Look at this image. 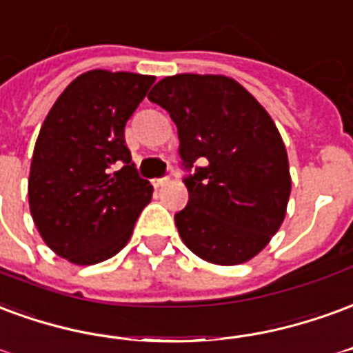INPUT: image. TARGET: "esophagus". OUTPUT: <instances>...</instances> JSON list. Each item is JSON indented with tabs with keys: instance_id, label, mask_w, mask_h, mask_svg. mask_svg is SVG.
I'll use <instances>...</instances> for the list:
<instances>
[{
	"instance_id": "1",
	"label": "esophagus",
	"mask_w": 353,
	"mask_h": 353,
	"mask_svg": "<svg viewBox=\"0 0 353 353\" xmlns=\"http://www.w3.org/2000/svg\"><path fill=\"white\" fill-rule=\"evenodd\" d=\"M169 184V176H163V179H156L154 180V186L156 188H163Z\"/></svg>"
}]
</instances>
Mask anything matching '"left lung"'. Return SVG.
<instances>
[{"mask_svg":"<svg viewBox=\"0 0 353 353\" xmlns=\"http://www.w3.org/2000/svg\"><path fill=\"white\" fill-rule=\"evenodd\" d=\"M148 99L179 130L188 205L174 214L180 239L214 265L258 256L284 222L292 176L288 152L269 112L223 74L165 77Z\"/></svg>","mask_w":353,"mask_h":353,"instance_id":"8db88e82","label":"left lung"}]
</instances>
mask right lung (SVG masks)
Returning <instances> with one entry per match:
<instances>
[{
    "mask_svg": "<svg viewBox=\"0 0 353 353\" xmlns=\"http://www.w3.org/2000/svg\"><path fill=\"white\" fill-rule=\"evenodd\" d=\"M156 81L94 69L56 99L33 150L28 197L46 246L74 265L117 256L154 188L131 163L123 128ZM124 163L118 172L114 169Z\"/></svg>",
    "mask_w": 353,
    "mask_h": 353,
    "instance_id": "obj_1",
    "label": "right lung"
}]
</instances>
